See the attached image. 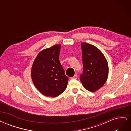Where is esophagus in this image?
<instances>
[{
  "instance_id": "esophagus-1",
  "label": "esophagus",
  "mask_w": 131,
  "mask_h": 131,
  "mask_svg": "<svg viewBox=\"0 0 131 131\" xmlns=\"http://www.w3.org/2000/svg\"><path fill=\"white\" fill-rule=\"evenodd\" d=\"M77 79V74L74 75L73 77L71 78V79Z\"/></svg>"
}]
</instances>
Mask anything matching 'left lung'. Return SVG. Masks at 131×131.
Masks as SVG:
<instances>
[{
	"mask_svg": "<svg viewBox=\"0 0 131 131\" xmlns=\"http://www.w3.org/2000/svg\"><path fill=\"white\" fill-rule=\"evenodd\" d=\"M83 73L80 81L90 92H96L104 85L109 74L108 62L101 51L87 42L81 43Z\"/></svg>",
	"mask_w": 131,
	"mask_h": 131,
	"instance_id": "left-lung-1",
	"label": "left lung"
}]
</instances>
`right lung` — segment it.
Returning a JSON list of instances; mask_svg holds the SVG:
<instances>
[{"mask_svg": "<svg viewBox=\"0 0 131 131\" xmlns=\"http://www.w3.org/2000/svg\"><path fill=\"white\" fill-rule=\"evenodd\" d=\"M61 45L43 49L38 53L31 67V77L39 92L56 97L66 89L68 78L59 60Z\"/></svg>", "mask_w": 131, "mask_h": 131, "instance_id": "add662e5", "label": "right lung"}]
</instances>
